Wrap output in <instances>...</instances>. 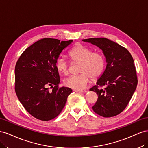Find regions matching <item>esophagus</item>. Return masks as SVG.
Instances as JSON below:
<instances>
[{"instance_id":"esophagus-1","label":"esophagus","mask_w":148,"mask_h":148,"mask_svg":"<svg viewBox=\"0 0 148 148\" xmlns=\"http://www.w3.org/2000/svg\"><path fill=\"white\" fill-rule=\"evenodd\" d=\"M75 92H79V93H86L87 92L85 89H81V90H74Z\"/></svg>"}]
</instances>
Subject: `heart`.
I'll return each mask as SVG.
<instances>
[{"label":"heart","instance_id":"obj_1","mask_svg":"<svg viewBox=\"0 0 148 148\" xmlns=\"http://www.w3.org/2000/svg\"><path fill=\"white\" fill-rule=\"evenodd\" d=\"M69 55L72 61L80 63L78 69L80 74L67 77L64 81L67 87L76 90L81 89L86 87L90 78L95 80L102 74L105 59L102 53L93 51L91 48L79 44L69 51ZM55 66L60 73L65 75L69 73V64L64 56H59Z\"/></svg>","mask_w":148,"mask_h":148}]
</instances>
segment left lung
<instances>
[{"label":"left lung","instance_id":"left-lung-1","mask_svg":"<svg viewBox=\"0 0 148 148\" xmlns=\"http://www.w3.org/2000/svg\"><path fill=\"white\" fill-rule=\"evenodd\" d=\"M82 41L102 49L107 63L96 85L90 88L98 95L93 110L103 117L115 116L124 110L136 88L138 77L133 58L127 49L105 38Z\"/></svg>","mask_w":148,"mask_h":148}]
</instances>
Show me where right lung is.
I'll return each instance as SVG.
<instances>
[{
  "label": "right lung",
  "instance_id": "obj_1",
  "mask_svg": "<svg viewBox=\"0 0 148 148\" xmlns=\"http://www.w3.org/2000/svg\"><path fill=\"white\" fill-rule=\"evenodd\" d=\"M72 41L40 40L25 49L16 61L15 93L25 110L37 119L48 121L58 116L73 92L69 87H59L60 75L55 66L62 49Z\"/></svg>",
  "mask_w": 148,
  "mask_h": 148
}]
</instances>
